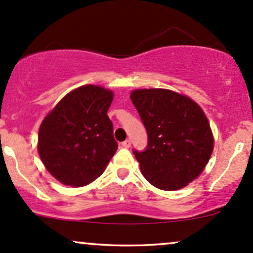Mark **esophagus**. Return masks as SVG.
Instances as JSON below:
<instances>
[{"instance_id":"obj_1","label":"esophagus","mask_w":253,"mask_h":253,"mask_svg":"<svg viewBox=\"0 0 253 253\" xmlns=\"http://www.w3.org/2000/svg\"><path fill=\"white\" fill-rule=\"evenodd\" d=\"M131 145V141L130 139H126L124 142H122V147L123 148H129Z\"/></svg>"}]
</instances>
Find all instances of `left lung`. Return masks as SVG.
<instances>
[{
  "label": "left lung",
  "mask_w": 253,
  "mask_h": 253,
  "mask_svg": "<svg viewBox=\"0 0 253 253\" xmlns=\"http://www.w3.org/2000/svg\"><path fill=\"white\" fill-rule=\"evenodd\" d=\"M148 133L145 150H133L142 174L153 186L176 191L197 179L213 151L204 111L191 98L165 88L130 94Z\"/></svg>",
  "instance_id": "left-lung-1"
}]
</instances>
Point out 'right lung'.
<instances>
[{
    "instance_id": "1",
    "label": "right lung",
    "mask_w": 253,
    "mask_h": 253,
    "mask_svg": "<svg viewBox=\"0 0 253 253\" xmlns=\"http://www.w3.org/2000/svg\"><path fill=\"white\" fill-rule=\"evenodd\" d=\"M112 99L106 88L82 86L62 98L41 123L39 155L64 185H88L115 155L118 144L108 116Z\"/></svg>"
}]
</instances>
